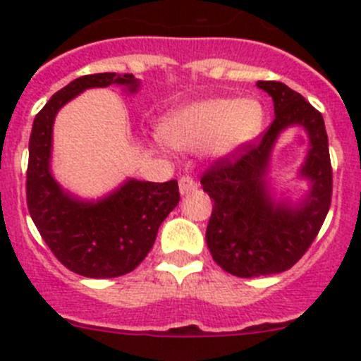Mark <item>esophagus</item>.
I'll use <instances>...</instances> for the list:
<instances>
[{
  "instance_id": "1",
  "label": "esophagus",
  "mask_w": 361,
  "mask_h": 361,
  "mask_svg": "<svg viewBox=\"0 0 361 361\" xmlns=\"http://www.w3.org/2000/svg\"><path fill=\"white\" fill-rule=\"evenodd\" d=\"M195 190H197V183H195L190 176L180 178V194L181 195H188Z\"/></svg>"
}]
</instances>
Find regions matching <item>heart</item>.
<instances>
[{"instance_id":"b5f03b06","label":"heart","mask_w":361,"mask_h":361,"mask_svg":"<svg viewBox=\"0 0 361 361\" xmlns=\"http://www.w3.org/2000/svg\"><path fill=\"white\" fill-rule=\"evenodd\" d=\"M264 118V106L257 99L209 97L171 111L159 143L167 141L181 150L206 147L213 157L224 159L250 143L262 130Z\"/></svg>"}]
</instances>
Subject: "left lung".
Returning a JSON list of instances; mask_svg holds the SVG:
<instances>
[{
  "label": "left lung",
  "instance_id": "1",
  "mask_svg": "<svg viewBox=\"0 0 361 361\" xmlns=\"http://www.w3.org/2000/svg\"><path fill=\"white\" fill-rule=\"evenodd\" d=\"M274 101V122L258 143L238 155L216 160L202 174L204 192L213 199L206 243L213 260L238 278L278 274L293 267L318 235L332 202V164L323 116L281 82H257ZM302 126L310 147L299 176L310 192L298 203L276 202L267 173L279 134Z\"/></svg>",
  "mask_w": 361,
  "mask_h": 361
}]
</instances>
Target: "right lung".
<instances>
[{"mask_svg": "<svg viewBox=\"0 0 361 361\" xmlns=\"http://www.w3.org/2000/svg\"><path fill=\"white\" fill-rule=\"evenodd\" d=\"M122 85L137 92L134 75L96 73L54 94L32 122L25 195L36 228L57 260L85 278H116L134 271L154 246L160 224L180 202L178 181L127 180L106 197L82 201L63 190L50 171L57 111L94 87Z\"/></svg>", "mask_w": 361, "mask_h": 361, "instance_id": "obj_1", "label": "right lung"}]
</instances>
